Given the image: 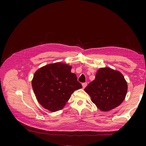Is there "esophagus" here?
<instances>
[{
  "label": "esophagus",
  "instance_id": "obj_1",
  "mask_svg": "<svg viewBox=\"0 0 146 146\" xmlns=\"http://www.w3.org/2000/svg\"><path fill=\"white\" fill-rule=\"evenodd\" d=\"M87 83L86 82H85V83H82V86H83V88L84 89V88H85L86 86H87Z\"/></svg>",
  "mask_w": 146,
  "mask_h": 146
}]
</instances>
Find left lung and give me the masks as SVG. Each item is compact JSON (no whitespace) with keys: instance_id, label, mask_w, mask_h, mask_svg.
Listing matches in <instances>:
<instances>
[{"instance_id":"8db88e82","label":"left lung","mask_w":146,"mask_h":146,"mask_svg":"<svg viewBox=\"0 0 146 146\" xmlns=\"http://www.w3.org/2000/svg\"><path fill=\"white\" fill-rule=\"evenodd\" d=\"M127 89L124 76L108 67L99 68L95 79L85 88L92 101L102 111H108L118 106L124 101Z\"/></svg>"}]
</instances>
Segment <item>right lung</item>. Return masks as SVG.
I'll use <instances>...</instances> for the list:
<instances>
[{
  "label": "right lung",
  "mask_w": 146,
  "mask_h": 146,
  "mask_svg": "<svg viewBox=\"0 0 146 146\" xmlns=\"http://www.w3.org/2000/svg\"><path fill=\"white\" fill-rule=\"evenodd\" d=\"M71 68L68 64L56 63L42 67L34 73L33 89L45 109L51 112L62 110L74 91L82 88Z\"/></svg>",
  "instance_id": "1"
}]
</instances>
